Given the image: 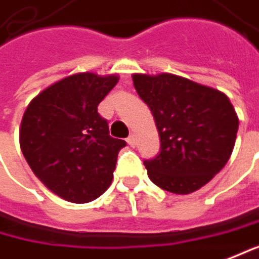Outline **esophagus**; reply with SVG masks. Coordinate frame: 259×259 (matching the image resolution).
I'll return each instance as SVG.
<instances>
[{
	"label": "esophagus",
	"mask_w": 259,
	"mask_h": 259,
	"mask_svg": "<svg viewBox=\"0 0 259 259\" xmlns=\"http://www.w3.org/2000/svg\"><path fill=\"white\" fill-rule=\"evenodd\" d=\"M136 141H137V140H136V136H134V134H130V137L126 139V143H128L131 147H134V146H136Z\"/></svg>",
	"instance_id": "esophagus-1"
}]
</instances>
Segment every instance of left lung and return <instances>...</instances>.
<instances>
[{"mask_svg": "<svg viewBox=\"0 0 259 259\" xmlns=\"http://www.w3.org/2000/svg\"><path fill=\"white\" fill-rule=\"evenodd\" d=\"M155 118L160 150L143 163L157 187L176 194L199 190L230 157L239 128L226 94L190 79L160 73L133 76Z\"/></svg>", "mask_w": 259, "mask_h": 259, "instance_id": "obj_1", "label": "left lung"}]
</instances>
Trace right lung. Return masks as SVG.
Returning <instances> with one entry per match:
<instances>
[{
    "label": "right lung",
    "mask_w": 259,
    "mask_h": 259,
    "mask_svg": "<svg viewBox=\"0 0 259 259\" xmlns=\"http://www.w3.org/2000/svg\"><path fill=\"white\" fill-rule=\"evenodd\" d=\"M118 76L90 72L53 83L29 103L20 147L33 174L73 203L97 199L110 186L123 140L109 136L99 104Z\"/></svg>",
    "instance_id": "1"
}]
</instances>
